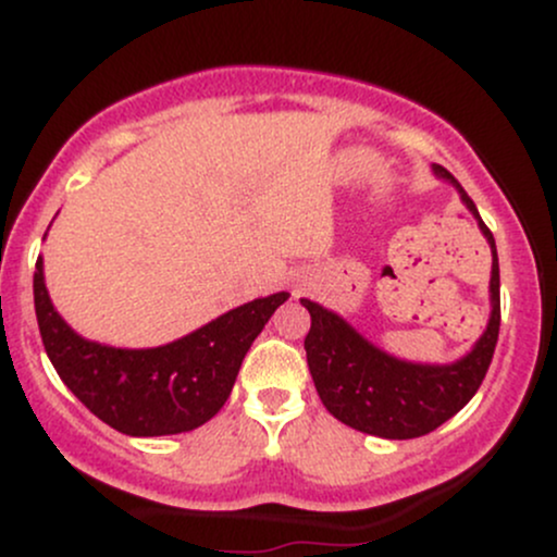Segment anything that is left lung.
<instances>
[{"label":"left lung","instance_id":"left-lung-1","mask_svg":"<svg viewBox=\"0 0 557 557\" xmlns=\"http://www.w3.org/2000/svg\"><path fill=\"white\" fill-rule=\"evenodd\" d=\"M434 175L456 185L461 201L476 216L479 230L492 248V311L487 330L471 354L447 367L400 361L361 337L345 319L322 309L314 300H300L311 314V330L304 348L319 398L337 421L374 437H421L456 417L482 385L500 332V267H497L495 238L461 183L440 164H434Z\"/></svg>","mask_w":557,"mask_h":557}]
</instances>
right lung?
Instances as JSON below:
<instances>
[{"mask_svg": "<svg viewBox=\"0 0 557 557\" xmlns=\"http://www.w3.org/2000/svg\"><path fill=\"white\" fill-rule=\"evenodd\" d=\"M287 293L243 304L159 348H112L86 341L54 311L36 261L34 304L44 348L60 380L94 417L131 437L181 434L225 406L251 343Z\"/></svg>", "mask_w": 557, "mask_h": 557, "instance_id": "right-lung-1", "label": "right lung"}]
</instances>
